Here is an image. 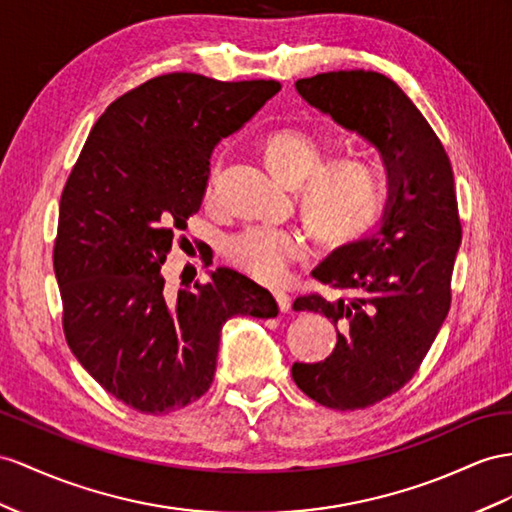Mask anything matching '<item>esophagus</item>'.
<instances>
[{
	"mask_svg": "<svg viewBox=\"0 0 512 512\" xmlns=\"http://www.w3.org/2000/svg\"><path fill=\"white\" fill-rule=\"evenodd\" d=\"M274 298H277V305H279V309H281L283 313L292 309V298H290V294H285V292H274Z\"/></svg>",
	"mask_w": 512,
	"mask_h": 512,
	"instance_id": "obj_1",
	"label": "esophagus"
}]
</instances>
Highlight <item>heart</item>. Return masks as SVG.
Instances as JSON below:
<instances>
[{"mask_svg":"<svg viewBox=\"0 0 512 512\" xmlns=\"http://www.w3.org/2000/svg\"><path fill=\"white\" fill-rule=\"evenodd\" d=\"M264 155L283 181H305L300 188V205L320 238L335 244L359 240L381 218L385 183L378 166L365 157L344 155L322 165L329 155V142L303 127L272 131L264 144ZM220 170V160L209 168L207 201L214 199ZM305 248L303 233L296 229L251 225L225 242V257L248 277L261 283H281L294 261L305 255Z\"/></svg>","mask_w":512,"mask_h":512,"instance_id":"heart-1","label":"heart"}]
</instances>
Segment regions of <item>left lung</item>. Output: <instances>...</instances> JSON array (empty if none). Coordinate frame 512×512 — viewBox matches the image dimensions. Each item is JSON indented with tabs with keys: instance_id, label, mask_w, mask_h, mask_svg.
I'll return each mask as SVG.
<instances>
[{
	"instance_id": "obj_1",
	"label": "left lung",
	"mask_w": 512,
	"mask_h": 512,
	"mask_svg": "<svg viewBox=\"0 0 512 512\" xmlns=\"http://www.w3.org/2000/svg\"><path fill=\"white\" fill-rule=\"evenodd\" d=\"M296 90L372 142L387 170L381 227L335 248L313 270L348 296L294 300L296 311L324 313L337 329L329 357L292 365L294 383L322 406L355 411L411 381L450 311L463 233L452 164L422 112L381 73H320L298 80Z\"/></svg>"
}]
</instances>
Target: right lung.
<instances>
[{"label":"right lung","mask_w":512,"mask_h":512,"mask_svg":"<svg viewBox=\"0 0 512 512\" xmlns=\"http://www.w3.org/2000/svg\"><path fill=\"white\" fill-rule=\"evenodd\" d=\"M281 90L168 73L99 116L60 199L54 270L73 355L110 396L147 415L199 400L233 316L274 318L277 300L231 268L168 296L162 266L199 212L216 144Z\"/></svg>","instance_id":"1"}]
</instances>
